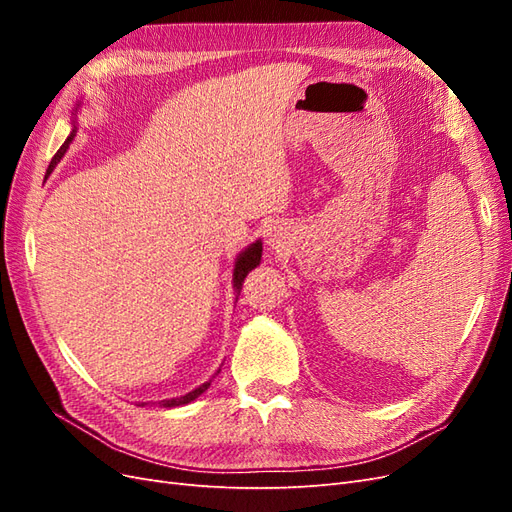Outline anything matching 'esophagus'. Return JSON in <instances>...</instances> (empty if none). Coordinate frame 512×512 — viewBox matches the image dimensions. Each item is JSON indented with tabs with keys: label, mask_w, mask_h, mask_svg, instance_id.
<instances>
[{
	"label": "esophagus",
	"mask_w": 512,
	"mask_h": 512,
	"mask_svg": "<svg viewBox=\"0 0 512 512\" xmlns=\"http://www.w3.org/2000/svg\"><path fill=\"white\" fill-rule=\"evenodd\" d=\"M269 245L273 247V250H277V252H280V250H282V247H284V241H282L280 237H275V235H273V237L269 239Z\"/></svg>",
	"instance_id": "obj_1"
}]
</instances>
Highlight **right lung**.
<instances>
[{
	"instance_id": "1",
	"label": "right lung",
	"mask_w": 512,
	"mask_h": 512,
	"mask_svg": "<svg viewBox=\"0 0 512 512\" xmlns=\"http://www.w3.org/2000/svg\"><path fill=\"white\" fill-rule=\"evenodd\" d=\"M79 106L81 104H76V108L72 111V130H70V134H68V138L64 141V145L59 147V151L55 153L53 156V160H51V164H49V168H46V177H49L53 170H55V166L61 162V158L66 156V151L70 149V143L74 141V136H76V111H79ZM260 260H262V241L258 239V241H254V243H250L245 247L243 252H239V256L235 258V269H232V288H235V292H237V297H239V292H241V288H243V280L247 277V273L250 271H254L258 265H260ZM218 374H220V369H218ZM211 386V380L209 382H203L200 386H196L194 391H190V393H185V395H181V397H173V399H162L160 401V406H164V408H175V406H185V404H190V401H194L196 397H200L203 395L207 389ZM145 406V404H143Z\"/></svg>"
}]
</instances>
